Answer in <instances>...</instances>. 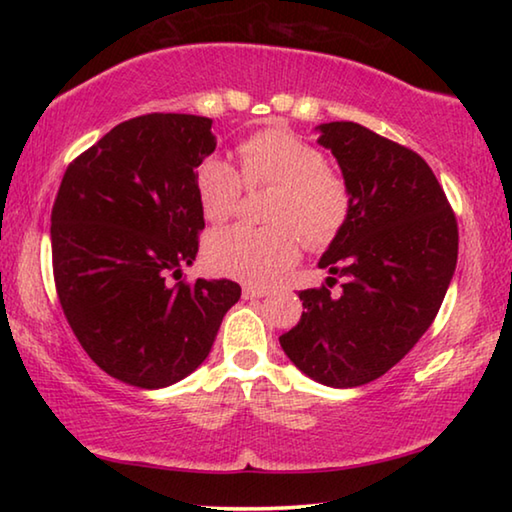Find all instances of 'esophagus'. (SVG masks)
Masks as SVG:
<instances>
[{
	"label": "esophagus",
	"instance_id": "34e87169",
	"mask_svg": "<svg viewBox=\"0 0 512 512\" xmlns=\"http://www.w3.org/2000/svg\"><path fill=\"white\" fill-rule=\"evenodd\" d=\"M241 293H244L246 300H255V298H264L268 291L259 289V287H244V291H241Z\"/></svg>",
	"mask_w": 512,
	"mask_h": 512
}]
</instances>
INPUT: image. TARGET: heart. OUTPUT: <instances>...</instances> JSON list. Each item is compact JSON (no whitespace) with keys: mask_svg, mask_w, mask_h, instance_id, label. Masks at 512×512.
Instances as JSON below:
<instances>
[{"mask_svg":"<svg viewBox=\"0 0 512 512\" xmlns=\"http://www.w3.org/2000/svg\"><path fill=\"white\" fill-rule=\"evenodd\" d=\"M239 171L219 155L198 164L194 187L203 216L221 223L237 212L250 189L273 185L262 228L230 225L205 239V262L214 273L268 284L307 248H325L341 235L352 212L350 187L327 167L316 146L287 128H262L237 146Z\"/></svg>","mask_w":512,"mask_h":512,"instance_id":"b5f03b06","label":"heart"}]
</instances>
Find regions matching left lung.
<instances>
[{
	"label": "left lung",
	"mask_w": 512,
	"mask_h": 512,
	"mask_svg": "<svg viewBox=\"0 0 512 512\" xmlns=\"http://www.w3.org/2000/svg\"><path fill=\"white\" fill-rule=\"evenodd\" d=\"M318 128L352 212L318 262L330 287L298 293L305 311L280 345L311 379L352 388L400 363L433 323L456 268L458 223L418 153L354 121Z\"/></svg>",
	"instance_id": "8db88e82"
}]
</instances>
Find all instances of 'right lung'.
Wrapping results in <instances>:
<instances>
[{
  "instance_id": "right-lung-1",
  "label": "right lung",
  "mask_w": 512,
  "mask_h": 512,
  "mask_svg": "<svg viewBox=\"0 0 512 512\" xmlns=\"http://www.w3.org/2000/svg\"><path fill=\"white\" fill-rule=\"evenodd\" d=\"M214 149L212 119L151 112L121 121L60 180V307L88 357L124 384L164 388L194 372L241 296L232 280H180L205 228L196 167Z\"/></svg>"
}]
</instances>
